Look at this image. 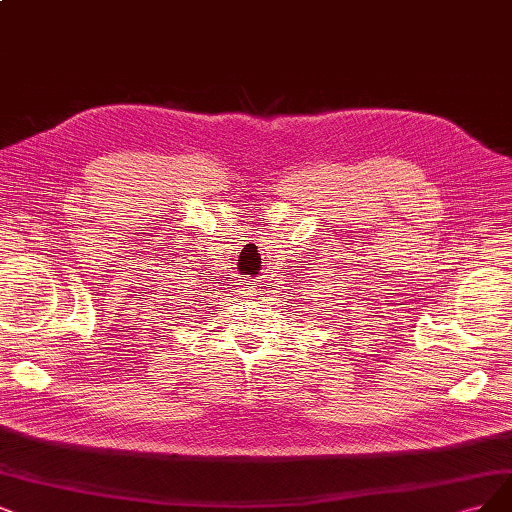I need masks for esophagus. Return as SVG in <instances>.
<instances>
[{"mask_svg": "<svg viewBox=\"0 0 512 512\" xmlns=\"http://www.w3.org/2000/svg\"><path fill=\"white\" fill-rule=\"evenodd\" d=\"M249 295H253V289H251V287H249Z\"/></svg>", "mask_w": 512, "mask_h": 512, "instance_id": "obj_1", "label": "esophagus"}]
</instances>
